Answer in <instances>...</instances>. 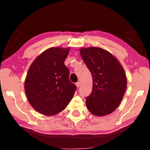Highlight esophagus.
<instances>
[{"label": "esophagus", "mask_w": 150, "mask_h": 150, "mask_svg": "<svg viewBox=\"0 0 150 150\" xmlns=\"http://www.w3.org/2000/svg\"><path fill=\"white\" fill-rule=\"evenodd\" d=\"M76 86L77 88H79L80 86H81V83H80V82H78V83H76Z\"/></svg>", "instance_id": "obj_1"}]
</instances>
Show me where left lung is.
Instances as JSON below:
<instances>
[{"mask_svg":"<svg viewBox=\"0 0 150 150\" xmlns=\"http://www.w3.org/2000/svg\"><path fill=\"white\" fill-rule=\"evenodd\" d=\"M80 53L93 78V89L86 98L89 112L105 116L120 105L126 91V73L120 61L108 51L99 47L80 49Z\"/></svg>","mask_w":150,"mask_h":150,"instance_id":"left-lung-1","label":"left lung"}]
</instances>
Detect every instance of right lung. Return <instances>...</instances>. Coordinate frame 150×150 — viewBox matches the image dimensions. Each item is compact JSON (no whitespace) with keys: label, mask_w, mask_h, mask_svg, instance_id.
Masks as SVG:
<instances>
[{"label":"right lung","mask_w":150,"mask_h":150,"mask_svg":"<svg viewBox=\"0 0 150 150\" xmlns=\"http://www.w3.org/2000/svg\"><path fill=\"white\" fill-rule=\"evenodd\" d=\"M70 48L52 47L31 63L24 82V90L33 108L44 115L58 114L72 99L76 87L69 81L64 64Z\"/></svg>","instance_id":"right-lung-1"}]
</instances>
